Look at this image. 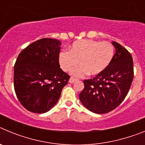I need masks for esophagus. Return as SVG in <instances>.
<instances>
[{"mask_svg":"<svg viewBox=\"0 0 145 145\" xmlns=\"http://www.w3.org/2000/svg\"><path fill=\"white\" fill-rule=\"evenodd\" d=\"M77 80V79L75 78H70V80H69V82H70V84H73V83H75V81Z\"/></svg>","mask_w":145,"mask_h":145,"instance_id":"34e87169","label":"esophagus"}]
</instances>
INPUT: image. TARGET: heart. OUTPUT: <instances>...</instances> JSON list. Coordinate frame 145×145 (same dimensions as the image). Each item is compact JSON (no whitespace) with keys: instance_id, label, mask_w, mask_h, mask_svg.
<instances>
[{"instance_id":"obj_1","label":"heart","mask_w":145,"mask_h":145,"mask_svg":"<svg viewBox=\"0 0 145 145\" xmlns=\"http://www.w3.org/2000/svg\"><path fill=\"white\" fill-rule=\"evenodd\" d=\"M115 54V48L110 42L83 39L74 42L69 52L59 54L61 68L70 71L80 62V66L73 69L72 75L82 76L88 73L97 75L102 73L110 65Z\"/></svg>"}]
</instances>
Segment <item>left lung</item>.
<instances>
[{
    "instance_id": "left-lung-1",
    "label": "left lung",
    "mask_w": 145,
    "mask_h": 145,
    "mask_svg": "<svg viewBox=\"0 0 145 145\" xmlns=\"http://www.w3.org/2000/svg\"><path fill=\"white\" fill-rule=\"evenodd\" d=\"M116 54L102 73L84 80V88L79 94L80 102L91 112L105 114L113 110L129 93L134 78V62L126 48L112 41Z\"/></svg>"
}]
</instances>
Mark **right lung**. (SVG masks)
<instances>
[{
    "label": "right lung",
    "mask_w": 145,
    "mask_h": 145,
    "mask_svg": "<svg viewBox=\"0 0 145 145\" xmlns=\"http://www.w3.org/2000/svg\"><path fill=\"white\" fill-rule=\"evenodd\" d=\"M61 42L42 38L18 56L14 68V86L22 105L35 113H44L58 102L70 75L60 68Z\"/></svg>",
    "instance_id": "1"
}]
</instances>
